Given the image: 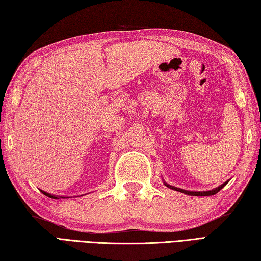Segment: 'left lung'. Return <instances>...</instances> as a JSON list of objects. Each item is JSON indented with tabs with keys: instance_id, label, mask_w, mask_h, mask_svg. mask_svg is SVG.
I'll return each instance as SVG.
<instances>
[{
	"instance_id": "left-lung-1",
	"label": "left lung",
	"mask_w": 261,
	"mask_h": 261,
	"mask_svg": "<svg viewBox=\"0 0 261 261\" xmlns=\"http://www.w3.org/2000/svg\"><path fill=\"white\" fill-rule=\"evenodd\" d=\"M229 180H227V181H225L222 185H220V186H218L217 188L215 189H211V191H203V192H193V191H185V189L182 188H178V187H174V186H171V185H169L164 181V185L169 188L173 189V191H177V192H181L184 194H187V195H192V196H210V195H215V194H217L218 192L220 191V189L226 186L227 184H228Z\"/></svg>"
}]
</instances>
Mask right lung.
<instances>
[{"mask_svg": "<svg viewBox=\"0 0 261 261\" xmlns=\"http://www.w3.org/2000/svg\"><path fill=\"white\" fill-rule=\"evenodd\" d=\"M40 191L44 194L45 196H48V197H51V198H66V196H58V195H52V194H50V193H46V192H44V191H42V189H40Z\"/></svg>", "mask_w": 261, "mask_h": 261, "instance_id": "obj_1", "label": "right lung"}]
</instances>
